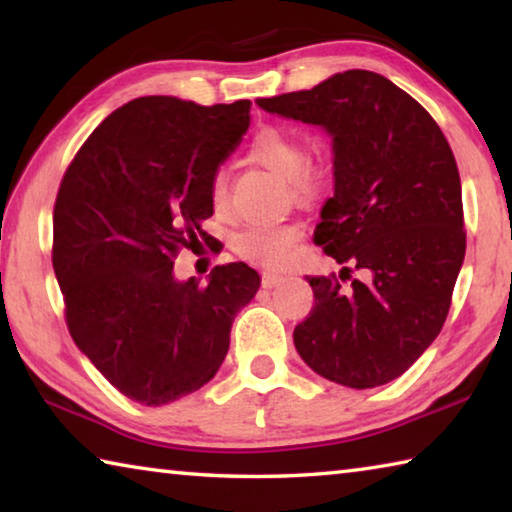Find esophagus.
I'll return each instance as SVG.
<instances>
[{
    "mask_svg": "<svg viewBox=\"0 0 512 512\" xmlns=\"http://www.w3.org/2000/svg\"><path fill=\"white\" fill-rule=\"evenodd\" d=\"M284 280L282 275H273V273H264L262 275V287L264 289H273V287H277V284H280Z\"/></svg>",
    "mask_w": 512,
    "mask_h": 512,
    "instance_id": "obj_1",
    "label": "esophagus"
}]
</instances>
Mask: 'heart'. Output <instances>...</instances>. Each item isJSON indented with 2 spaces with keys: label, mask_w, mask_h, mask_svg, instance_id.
<instances>
[{
  "label": "heart",
  "mask_w": 512,
  "mask_h": 512,
  "mask_svg": "<svg viewBox=\"0 0 512 512\" xmlns=\"http://www.w3.org/2000/svg\"><path fill=\"white\" fill-rule=\"evenodd\" d=\"M248 158L284 180L291 196L300 201L314 198L323 189L325 176L318 167L309 164L305 144L296 135L280 131V128L259 131L248 146ZM210 201L214 212H223L228 205V185H225L221 171L214 173L210 183ZM298 235V228L291 223L253 225L237 237V253L250 262L277 268L289 259Z\"/></svg>",
  "instance_id": "heart-1"
}]
</instances>
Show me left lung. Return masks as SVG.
Returning a JSON list of instances; mask_svg holds the SVG:
<instances>
[{"instance_id": "8db88e82", "label": "left lung", "mask_w": 512, "mask_h": 512, "mask_svg": "<svg viewBox=\"0 0 512 512\" xmlns=\"http://www.w3.org/2000/svg\"><path fill=\"white\" fill-rule=\"evenodd\" d=\"M257 106L332 137L334 196L314 241L364 271L307 275L314 309L293 343L320 377L384 386L409 370L443 329L465 257L461 176L443 131L386 76L348 69L311 90Z\"/></svg>"}]
</instances>
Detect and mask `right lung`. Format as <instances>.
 I'll return each mask as SVG.
<instances>
[{"label":"right lung","instance_id":"obj_1","mask_svg":"<svg viewBox=\"0 0 512 512\" xmlns=\"http://www.w3.org/2000/svg\"><path fill=\"white\" fill-rule=\"evenodd\" d=\"M250 106L128 101L60 183L51 259L69 334L128 400L162 406L205 386L262 282L241 262L216 266L207 287L173 275L178 250L205 239L210 183L246 135Z\"/></svg>","mask_w":512,"mask_h":512}]
</instances>
